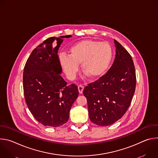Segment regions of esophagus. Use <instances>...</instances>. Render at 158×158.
Instances as JSON below:
<instances>
[{
    "instance_id": "1",
    "label": "esophagus",
    "mask_w": 158,
    "mask_h": 158,
    "mask_svg": "<svg viewBox=\"0 0 158 158\" xmlns=\"http://www.w3.org/2000/svg\"><path fill=\"white\" fill-rule=\"evenodd\" d=\"M78 90H79V93L80 94H82L83 90H84V86H82V85H78Z\"/></svg>"
}]
</instances>
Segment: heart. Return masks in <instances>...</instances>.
<instances>
[{
  "label": "heart",
  "mask_w": 158,
  "mask_h": 158,
  "mask_svg": "<svg viewBox=\"0 0 158 158\" xmlns=\"http://www.w3.org/2000/svg\"><path fill=\"white\" fill-rule=\"evenodd\" d=\"M113 52L107 42L84 40L69 49V55L61 54L59 61L65 73L74 79L81 63L82 71L91 79H98L107 72L112 61Z\"/></svg>",
  "instance_id": "1"
}]
</instances>
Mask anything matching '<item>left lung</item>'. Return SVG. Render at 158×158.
<instances>
[{"label": "left lung", "mask_w": 158, "mask_h": 158, "mask_svg": "<svg viewBox=\"0 0 158 158\" xmlns=\"http://www.w3.org/2000/svg\"><path fill=\"white\" fill-rule=\"evenodd\" d=\"M116 57L107 73L85 87L89 117L93 123L107 126L121 119L135 92L136 72L129 53L114 40Z\"/></svg>", "instance_id": "1"}]
</instances>
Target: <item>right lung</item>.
<instances>
[{"label": "right lung", "mask_w": 158, "mask_h": 158, "mask_svg": "<svg viewBox=\"0 0 158 158\" xmlns=\"http://www.w3.org/2000/svg\"><path fill=\"white\" fill-rule=\"evenodd\" d=\"M48 38L35 48L24 69L23 87L26 104L34 118L44 126L57 127L69 119L73 104L79 95L77 86L67 85L57 52L62 38Z\"/></svg>", "instance_id": "1"}]
</instances>
